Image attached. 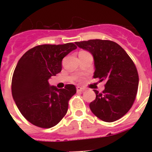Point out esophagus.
<instances>
[{
    "mask_svg": "<svg viewBox=\"0 0 152 152\" xmlns=\"http://www.w3.org/2000/svg\"><path fill=\"white\" fill-rule=\"evenodd\" d=\"M77 92H83V91H84V89L82 88H80V87H77Z\"/></svg>",
    "mask_w": 152,
    "mask_h": 152,
    "instance_id": "esophagus-1",
    "label": "esophagus"
}]
</instances>
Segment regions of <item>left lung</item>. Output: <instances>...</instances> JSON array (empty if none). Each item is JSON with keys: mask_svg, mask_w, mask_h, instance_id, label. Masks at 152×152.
Masks as SVG:
<instances>
[{"mask_svg": "<svg viewBox=\"0 0 152 152\" xmlns=\"http://www.w3.org/2000/svg\"><path fill=\"white\" fill-rule=\"evenodd\" d=\"M75 43L94 56V77L107 81L102 93L94 90L96 99L90 103L91 110L104 122L118 120L129 112L136 97L139 75L133 61L119 44L110 40Z\"/></svg>", "mask_w": 152, "mask_h": 152, "instance_id": "8db88e82", "label": "left lung"}]
</instances>
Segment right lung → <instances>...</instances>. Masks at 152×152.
<instances>
[{
    "mask_svg": "<svg viewBox=\"0 0 152 152\" xmlns=\"http://www.w3.org/2000/svg\"><path fill=\"white\" fill-rule=\"evenodd\" d=\"M77 49L72 42L35 46L20 58L12 77V96L26 120L40 128L49 129L67 113L68 101L76 94L73 84L63 89L50 87L49 80L61 71V61Z\"/></svg>",
    "mask_w": 152,
    "mask_h": 152,
    "instance_id": "add662e5",
    "label": "right lung"
}]
</instances>
